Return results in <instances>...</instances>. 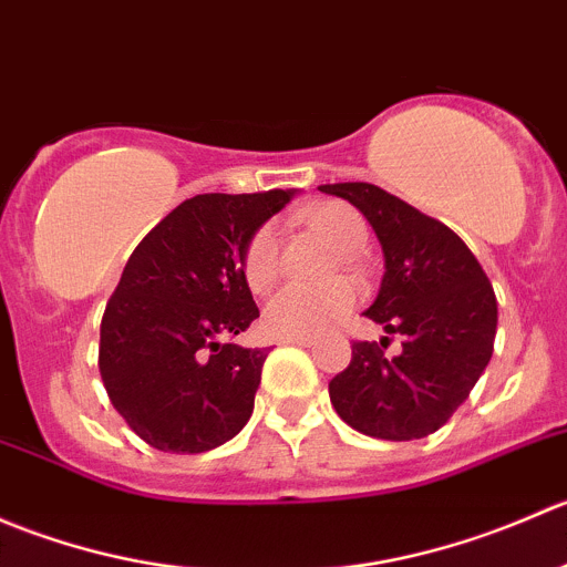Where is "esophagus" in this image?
Segmentation results:
<instances>
[{"label":"esophagus","mask_w":567,"mask_h":567,"mask_svg":"<svg viewBox=\"0 0 567 567\" xmlns=\"http://www.w3.org/2000/svg\"><path fill=\"white\" fill-rule=\"evenodd\" d=\"M282 346H305V348H312L316 346V337H282Z\"/></svg>","instance_id":"34e87169"}]
</instances>
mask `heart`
<instances>
[{"label":"heart","mask_w":567,"mask_h":567,"mask_svg":"<svg viewBox=\"0 0 567 567\" xmlns=\"http://www.w3.org/2000/svg\"><path fill=\"white\" fill-rule=\"evenodd\" d=\"M307 225L340 251H357L368 241V227L362 216L342 203H323L307 210ZM282 271L279 260V233L274 225H262L251 233L244 247L241 274L249 290L262 293L277 282ZM357 305V288L351 282L299 285L279 288L262 307V326L274 337H312L329 329Z\"/></svg>","instance_id":"heart-1"}]
</instances>
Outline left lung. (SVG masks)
Listing matches in <instances>:
<instances>
[{"instance_id": "left-lung-1", "label": "left lung", "mask_w": 567, "mask_h": 567, "mask_svg": "<svg viewBox=\"0 0 567 567\" xmlns=\"http://www.w3.org/2000/svg\"><path fill=\"white\" fill-rule=\"evenodd\" d=\"M348 199L384 249V279L364 316L403 334V351L384 357L390 337L353 342V357L329 381L337 414L359 433L411 442L439 431L488 368L496 337V296L477 257L442 221L420 214L373 183H326Z\"/></svg>"}]
</instances>
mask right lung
Segmentation results:
<instances>
[{
	"label": "right lung",
	"instance_id": "1",
	"mask_svg": "<svg viewBox=\"0 0 567 567\" xmlns=\"http://www.w3.org/2000/svg\"><path fill=\"white\" fill-rule=\"evenodd\" d=\"M296 197L197 194L131 251L101 320L99 368L117 414L162 453H205L249 422L266 348L227 342L260 318L241 257Z\"/></svg>",
	"mask_w": 567,
	"mask_h": 567
}]
</instances>
